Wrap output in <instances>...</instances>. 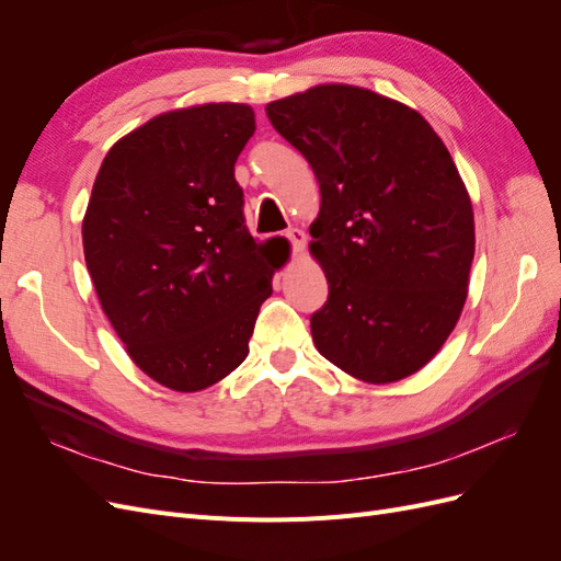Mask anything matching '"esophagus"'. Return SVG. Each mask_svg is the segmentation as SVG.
<instances>
[{
    "label": "esophagus",
    "mask_w": 561,
    "mask_h": 561,
    "mask_svg": "<svg viewBox=\"0 0 561 561\" xmlns=\"http://www.w3.org/2000/svg\"><path fill=\"white\" fill-rule=\"evenodd\" d=\"M287 241L293 243V250L295 252H301L304 248H307V233H304L301 229H297V227H293V229H287Z\"/></svg>",
    "instance_id": "obj_1"
}]
</instances>
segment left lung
<instances>
[{"mask_svg": "<svg viewBox=\"0 0 561 561\" xmlns=\"http://www.w3.org/2000/svg\"><path fill=\"white\" fill-rule=\"evenodd\" d=\"M320 184L311 254L330 295L313 344L346 375L390 383L443 348L468 297L474 219L449 149L416 110L348 83L266 105Z\"/></svg>", "mask_w": 561, "mask_h": 561, "instance_id": "1", "label": "left lung"}]
</instances>
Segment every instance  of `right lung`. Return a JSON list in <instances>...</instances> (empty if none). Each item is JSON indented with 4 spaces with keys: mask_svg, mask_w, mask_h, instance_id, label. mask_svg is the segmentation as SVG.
Returning <instances> with one entry per match:
<instances>
[{
    "mask_svg": "<svg viewBox=\"0 0 561 561\" xmlns=\"http://www.w3.org/2000/svg\"><path fill=\"white\" fill-rule=\"evenodd\" d=\"M254 112L208 103L165 112L118 140L83 215V257L130 360L180 393L248 355L271 297L268 245L250 236L236 159Z\"/></svg>",
    "mask_w": 561,
    "mask_h": 561,
    "instance_id": "add662e5",
    "label": "right lung"
}]
</instances>
